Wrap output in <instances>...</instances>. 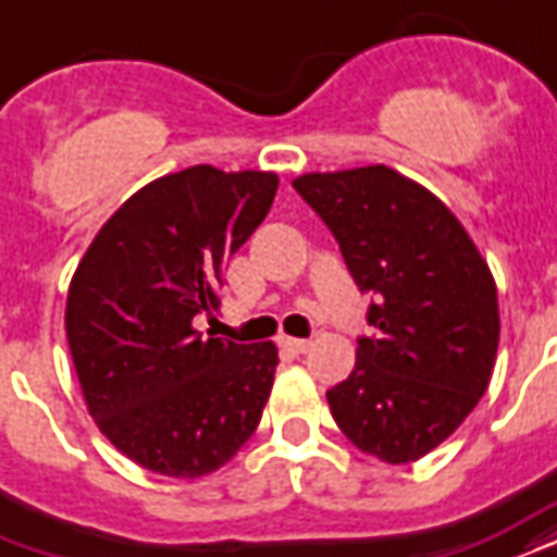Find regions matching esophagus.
<instances>
[{
	"label": "esophagus",
	"instance_id": "esophagus-1",
	"mask_svg": "<svg viewBox=\"0 0 557 557\" xmlns=\"http://www.w3.org/2000/svg\"><path fill=\"white\" fill-rule=\"evenodd\" d=\"M280 345L286 348L289 354H307L310 351V339H295V336H283Z\"/></svg>",
	"mask_w": 557,
	"mask_h": 557
}]
</instances>
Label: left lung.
Here are the masks:
<instances>
[{
    "label": "left lung",
    "instance_id": "obj_1",
    "mask_svg": "<svg viewBox=\"0 0 557 557\" xmlns=\"http://www.w3.org/2000/svg\"><path fill=\"white\" fill-rule=\"evenodd\" d=\"M357 289L372 295L354 372L327 389L342 434L386 463L436 448L487 393L498 348L487 262L428 188L369 164L295 180Z\"/></svg>",
    "mask_w": 557,
    "mask_h": 557
}]
</instances>
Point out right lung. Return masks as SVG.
Instances as JSON below:
<instances>
[{
	"label": "right lung",
	"mask_w": 557,
	"mask_h": 557,
	"mask_svg": "<svg viewBox=\"0 0 557 557\" xmlns=\"http://www.w3.org/2000/svg\"><path fill=\"white\" fill-rule=\"evenodd\" d=\"M277 174L195 164L144 185L106 221L67 292V342L90 416L138 467L200 478L262 419L277 348L195 331L215 319L230 257L277 195Z\"/></svg>",
	"instance_id": "add662e5"
}]
</instances>
